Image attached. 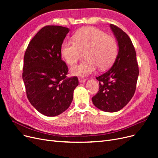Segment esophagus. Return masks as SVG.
Masks as SVG:
<instances>
[{
    "instance_id": "esophagus-1",
    "label": "esophagus",
    "mask_w": 158,
    "mask_h": 158,
    "mask_svg": "<svg viewBox=\"0 0 158 158\" xmlns=\"http://www.w3.org/2000/svg\"><path fill=\"white\" fill-rule=\"evenodd\" d=\"M78 80H79V82L80 83H84L85 82V79L83 78H78Z\"/></svg>"
}]
</instances>
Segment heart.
Returning a JSON list of instances; mask_svg holds the SVG:
<instances>
[{
  "instance_id": "b5f03b06",
  "label": "heart",
  "mask_w": 158,
  "mask_h": 158,
  "mask_svg": "<svg viewBox=\"0 0 158 158\" xmlns=\"http://www.w3.org/2000/svg\"><path fill=\"white\" fill-rule=\"evenodd\" d=\"M74 40H64L60 47L63 59L68 64L74 65L81 53L85 52V59L73 66L70 72L74 76H85L96 70L110 67L118 53L117 40L95 27H85L74 34Z\"/></svg>"
}]
</instances>
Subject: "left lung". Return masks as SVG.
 I'll use <instances>...</instances> for the list:
<instances>
[{"instance_id":"left-lung-1","label":"left lung","mask_w":158,"mask_h":158,"mask_svg":"<svg viewBox=\"0 0 158 158\" xmlns=\"http://www.w3.org/2000/svg\"><path fill=\"white\" fill-rule=\"evenodd\" d=\"M110 27L118 42V55L112 67L96 78L99 82V91L92 100L102 111L116 112L125 107L135 94L139 69L130 37L117 26L110 24Z\"/></svg>"}]
</instances>
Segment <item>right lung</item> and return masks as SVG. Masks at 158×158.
Returning <instances> with one entry per match:
<instances>
[{
  "instance_id": "1",
  "label": "right lung",
  "mask_w": 158,
  "mask_h": 158,
  "mask_svg": "<svg viewBox=\"0 0 158 158\" xmlns=\"http://www.w3.org/2000/svg\"><path fill=\"white\" fill-rule=\"evenodd\" d=\"M69 31L63 26H46L33 37L25 52L22 78L27 98L46 116L66 111L78 85L76 76L66 77L68 66L61 59L60 47Z\"/></svg>"
}]
</instances>
